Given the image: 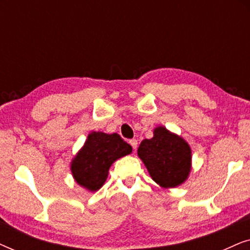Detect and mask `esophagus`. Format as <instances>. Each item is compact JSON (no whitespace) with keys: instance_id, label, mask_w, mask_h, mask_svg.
<instances>
[{"instance_id":"esophagus-1","label":"esophagus","mask_w":250,"mask_h":250,"mask_svg":"<svg viewBox=\"0 0 250 250\" xmlns=\"http://www.w3.org/2000/svg\"><path fill=\"white\" fill-rule=\"evenodd\" d=\"M129 145H131V146H132V148L135 150L136 148H138V140H136V139H132V140H129Z\"/></svg>"}]
</instances>
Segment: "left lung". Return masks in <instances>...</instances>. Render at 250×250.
I'll use <instances>...</instances> for the list:
<instances>
[{
    "mask_svg": "<svg viewBox=\"0 0 250 250\" xmlns=\"http://www.w3.org/2000/svg\"><path fill=\"white\" fill-rule=\"evenodd\" d=\"M138 156L162 188H175L184 183L191 172V148L182 136L164 126L153 129L151 139L143 140Z\"/></svg>",
    "mask_w": 250,
    "mask_h": 250,
    "instance_id": "left-lung-1",
    "label": "left lung"
}]
</instances>
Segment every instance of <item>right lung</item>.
I'll return each mask as SVG.
<instances>
[{
  "instance_id": "1",
  "label": "right lung",
  "mask_w": 250,
  "mask_h": 250,
  "mask_svg": "<svg viewBox=\"0 0 250 250\" xmlns=\"http://www.w3.org/2000/svg\"><path fill=\"white\" fill-rule=\"evenodd\" d=\"M131 152L132 146L117 133L92 132L71 160V174L77 184L94 192L104 184L112 164Z\"/></svg>"
}]
</instances>
